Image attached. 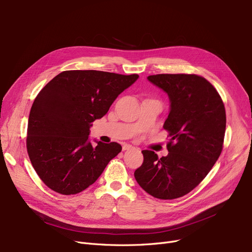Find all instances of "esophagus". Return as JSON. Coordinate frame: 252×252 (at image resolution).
Masks as SVG:
<instances>
[{"label":"esophagus","instance_id":"obj_1","mask_svg":"<svg viewBox=\"0 0 252 252\" xmlns=\"http://www.w3.org/2000/svg\"><path fill=\"white\" fill-rule=\"evenodd\" d=\"M133 148V146L132 145H129V144H125L124 146H123V150L125 151V150H129V149H132Z\"/></svg>","mask_w":252,"mask_h":252}]
</instances>
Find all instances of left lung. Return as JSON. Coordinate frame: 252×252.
<instances>
[{
    "label": "left lung",
    "instance_id": "obj_1",
    "mask_svg": "<svg viewBox=\"0 0 252 252\" xmlns=\"http://www.w3.org/2000/svg\"><path fill=\"white\" fill-rule=\"evenodd\" d=\"M148 81L165 92L170 112L168 156L143 150L135 178L147 193L160 200L183 196L210 172L220 158L225 133V109L214 86L194 74H158Z\"/></svg>",
    "mask_w": 252,
    "mask_h": 252
}]
</instances>
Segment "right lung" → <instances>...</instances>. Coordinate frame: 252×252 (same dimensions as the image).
I'll use <instances>...</instances> for the list:
<instances>
[{
    "label": "right lung",
    "instance_id": "1",
    "mask_svg": "<svg viewBox=\"0 0 252 252\" xmlns=\"http://www.w3.org/2000/svg\"><path fill=\"white\" fill-rule=\"evenodd\" d=\"M139 75L63 71L38 94L29 116L27 149L40 179L62 194H75L101 176L122 145L90 140L91 126Z\"/></svg>",
    "mask_w": 252,
    "mask_h": 252
}]
</instances>
